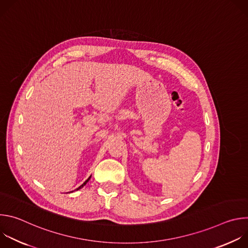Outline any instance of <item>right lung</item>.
<instances>
[{"mask_svg":"<svg viewBox=\"0 0 248 248\" xmlns=\"http://www.w3.org/2000/svg\"><path fill=\"white\" fill-rule=\"evenodd\" d=\"M90 178H91V176H89V178H88V179H87V180H86V181H85V182H84V183H83V184H82V185H81L79 187H78V188H77V190H78V189H80L81 187H83V186H84L87 184V182L90 180Z\"/></svg>","mask_w":248,"mask_h":248,"instance_id":"1","label":"right lung"}]
</instances>
